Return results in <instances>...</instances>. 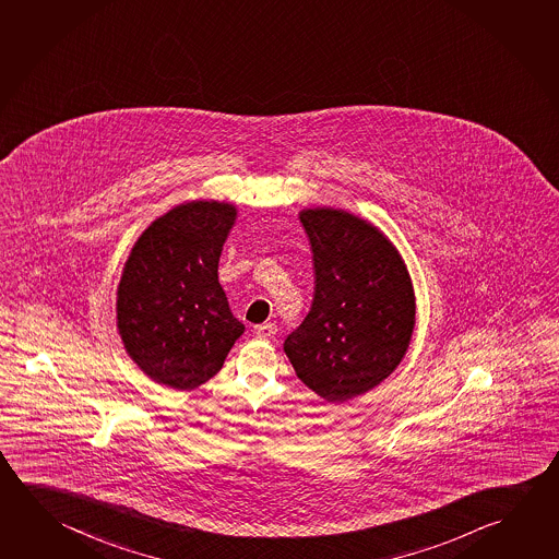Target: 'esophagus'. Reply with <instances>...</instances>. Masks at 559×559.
<instances>
[{
  "label": "esophagus",
  "instance_id": "obj_1",
  "mask_svg": "<svg viewBox=\"0 0 559 559\" xmlns=\"http://www.w3.org/2000/svg\"><path fill=\"white\" fill-rule=\"evenodd\" d=\"M253 333L259 340H271L276 333V325L275 323H261V325H255Z\"/></svg>",
  "mask_w": 559,
  "mask_h": 559
}]
</instances>
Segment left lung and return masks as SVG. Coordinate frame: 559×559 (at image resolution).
<instances>
[{
    "mask_svg": "<svg viewBox=\"0 0 559 559\" xmlns=\"http://www.w3.org/2000/svg\"><path fill=\"white\" fill-rule=\"evenodd\" d=\"M313 300L284 353L298 379L328 402L374 389L408 352L416 298L408 269L371 222L335 207H306Z\"/></svg>",
    "mask_w": 559,
    "mask_h": 559,
    "instance_id": "1",
    "label": "left lung"
}]
</instances>
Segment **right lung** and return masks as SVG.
<instances>
[{
	"label": "right lung",
	"mask_w": 559,
	"mask_h": 559,
	"mask_svg": "<svg viewBox=\"0 0 559 559\" xmlns=\"http://www.w3.org/2000/svg\"><path fill=\"white\" fill-rule=\"evenodd\" d=\"M237 207L194 200L139 236L118 286V332L148 379L177 391L210 381L246 325L234 318L217 263Z\"/></svg>",
	"instance_id": "1"
}]
</instances>
